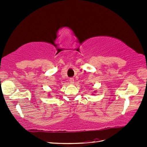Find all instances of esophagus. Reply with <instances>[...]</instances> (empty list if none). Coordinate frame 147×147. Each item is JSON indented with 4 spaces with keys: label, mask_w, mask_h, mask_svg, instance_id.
<instances>
[{
    "label": "esophagus",
    "mask_w": 147,
    "mask_h": 147,
    "mask_svg": "<svg viewBox=\"0 0 147 147\" xmlns=\"http://www.w3.org/2000/svg\"><path fill=\"white\" fill-rule=\"evenodd\" d=\"M69 81L70 82V83L73 84V83L74 82V78H72V77L70 78V79H69Z\"/></svg>",
    "instance_id": "34e87169"
}]
</instances>
